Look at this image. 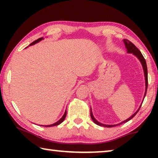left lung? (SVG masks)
I'll return each mask as SVG.
<instances>
[{
    "instance_id": "obj_1",
    "label": "left lung",
    "mask_w": 158,
    "mask_h": 158,
    "mask_svg": "<svg viewBox=\"0 0 158 158\" xmlns=\"http://www.w3.org/2000/svg\"><path fill=\"white\" fill-rule=\"evenodd\" d=\"M124 44H125V47H126V48L127 49V52L128 53H132L134 55H135L136 57H137L139 60L141 62L142 65V68H143V70H144V77H145V85H146V88H145V93H144V98L146 96V93H147V89H148V68H147V64H146V61H145V59H144L143 55H142L141 52H140L139 49H138L136 46L134 44H132L131 42H129V40H124ZM142 106V105H141ZM141 107V106H140ZM140 107L139 108V109L137 110V111L135 112V114H133L132 116H131V117H129V118H127V120L124 121V122L119 123V124H114V125H108V124H103L102 123H100L98 122V121H97L96 118H94V115H93L92 114V111H91V109H90V117H91L92 120L94 121V122L95 124H96L97 125H99V126H102V127H115V126H117V125H119V124H122L123 123H125V122H127L128 121H129L130 119H131L134 116H135L136 114L138 111H139V110L140 109Z\"/></svg>"
}]
</instances>
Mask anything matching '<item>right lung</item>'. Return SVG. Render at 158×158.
I'll list each match as a JSON object with an SVG mask.
<instances>
[{
  "label": "right lung",
  "mask_w": 158,
  "mask_h": 158,
  "mask_svg": "<svg viewBox=\"0 0 158 158\" xmlns=\"http://www.w3.org/2000/svg\"><path fill=\"white\" fill-rule=\"evenodd\" d=\"M43 39H44V38L41 37V38H40V39H38V40H35V41H34V42H33L32 43H31V44H30V46H31V45L35 44L36 43H38L39 42H40L41 40H42ZM66 115H67V111H64V115L62 116V117L61 118H60V119L59 121H57V122H55V124H50V125H45V126H44V125H42V126H43V127H53V126H57V125H59L60 124H61V123L64 120V118H65V117H66ZM41 126H42V125H41Z\"/></svg>",
  "instance_id": "right-lung-1"
}]
</instances>
